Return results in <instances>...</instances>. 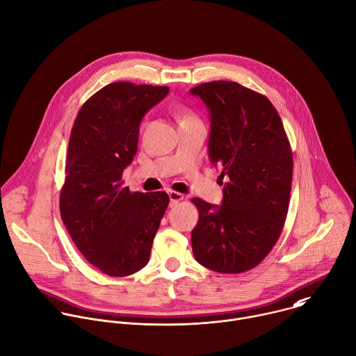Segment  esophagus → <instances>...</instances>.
Masks as SVG:
<instances>
[{
  "label": "esophagus",
  "instance_id": "esophagus-1",
  "mask_svg": "<svg viewBox=\"0 0 356 356\" xmlns=\"http://www.w3.org/2000/svg\"><path fill=\"white\" fill-rule=\"evenodd\" d=\"M168 196H170V200H171V206H174V204H177L178 202H181V200L185 199V196H184L182 193L175 192V191H170V192H168Z\"/></svg>",
  "mask_w": 356,
  "mask_h": 356
}]
</instances>
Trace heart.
Masks as SVG:
<instances>
[{"instance_id":"heart-1","label":"heart","mask_w":356,"mask_h":356,"mask_svg":"<svg viewBox=\"0 0 356 356\" xmlns=\"http://www.w3.org/2000/svg\"><path fill=\"white\" fill-rule=\"evenodd\" d=\"M174 111H175V115H177L179 122H185V121L196 118L195 114L188 107H184V106H175Z\"/></svg>"}]
</instances>
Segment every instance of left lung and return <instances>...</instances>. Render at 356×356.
<instances>
[{
    "label": "left lung",
    "mask_w": 356,
    "mask_h": 356,
    "mask_svg": "<svg viewBox=\"0 0 356 356\" xmlns=\"http://www.w3.org/2000/svg\"><path fill=\"white\" fill-rule=\"evenodd\" d=\"M191 93L210 110L209 157L227 181L221 206L192 199L199 211L191 235L193 254L213 271L239 274L261 263L282 232L292 149L266 96L228 81L202 83Z\"/></svg>",
    "instance_id": "8db88e82"
}]
</instances>
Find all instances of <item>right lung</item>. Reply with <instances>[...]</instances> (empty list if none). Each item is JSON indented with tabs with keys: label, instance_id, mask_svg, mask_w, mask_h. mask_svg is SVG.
Listing matches in <instances>:
<instances>
[{
	"label": "right lung",
	"instance_id": "right-lung-1",
	"mask_svg": "<svg viewBox=\"0 0 356 356\" xmlns=\"http://www.w3.org/2000/svg\"><path fill=\"white\" fill-rule=\"evenodd\" d=\"M170 88L114 82L81 107L68 143L61 218L79 252L111 277L142 270L170 203L165 192H131L122 172L138 152L143 115Z\"/></svg>",
	"mask_w": 356,
	"mask_h": 356
}]
</instances>
